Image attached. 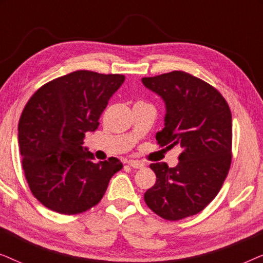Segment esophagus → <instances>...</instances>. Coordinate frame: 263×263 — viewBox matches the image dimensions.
I'll return each instance as SVG.
<instances>
[{"label": "esophagus", "instance_id": "34e87169", "mask_svg": "<svg viewBox=\"0 0 263 263\" xmlns=\"http://www.w3.org/2000/svg\"><path fill=\"white\" fill-rule=\"evenodd\" d=\"M128 165H129V166L134 167V168H142L143 166H145V164H143V163H142V161H139V160H134V159L129 160V161H128Z\"/></svg>", "mask_w": 263, "mask_h": 263}]
</instances>
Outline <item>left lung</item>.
<instances>
[{"instance_id":"left-lung-1","label":"left lung","mask_w":263,"mask_h":263,"mask_svg":"<svg viewBox=\"0 0 263 263\" xmlns=\"http://www.w3.org/2000/svg\"><path fill=\"white\" fill-rule=\"evenodd\" d=\"M146 88L165 103L160 146H181L177 166L154 163L157 182L145 193V202L166 220L199 213L217 196L231 165L232 116L220 93L185 71L142 78Z\"/></svg>"}]
</instances>
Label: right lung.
Masks as SVG:
<instances>
[{
  "label": "right lung",
  "mask_w": 263,
  "mask_h": 263,
  "mask_svg": "<svg viewBox=\"0 0 263 263\" xmlns=\"http://www.w3.org/2000/svg\"><path fill=\"white\" fill-rule=\"evenodd\" d=\"M124 75L77 70L42 86L25 106L17 127L23 168L32 194L49 210L78 214L102 200L123 165L95 161L84 147Z\"/></svg>",
  "instance_id": "add662e5"
}]
</instances>
